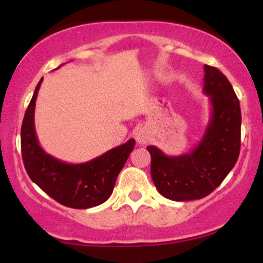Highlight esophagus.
<instances>
[{
    "label": "esophagus",
    "instance_id": "1",
    "mask_svg": "<svg viewBox=\"0 0 263 263\" xmlns=\"http://www.w3.org/2000/svg\"><path fill=\"white\" fill-rule=\"evenodd\" d=\"M135 139H136V141H138V143H140V145H146L147 142H149L151 134L146 128H141V129H139V130H136Z\"/></svg>",
    "mask_w": 263,
    "mask_h": 263
}]
</instances>
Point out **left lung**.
<instances>
[{
	"label": "left lung",
	"instance_id": "8db88e82",
	"mask_svg": "<svg viewBox=\"0 0 263 263\" xmlns=\"http://www.w3.org/2000/svg\"><path fill=\"white\" fill-rule=\"evenodd\" d=\"M202 91L210 98L211 117L200 142L189 153L166 156L156 146L151 176L161 195L192 201L210 195L235 166L240 149V106L232 85L218 68L203 66Z\"/></svg>",
	"mask_w": 263,
	"mask_h": 263
}]
</instances>
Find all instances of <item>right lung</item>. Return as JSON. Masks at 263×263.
I'll return each instance as SVG.
<instances>
[{
    "label": "right lung",
    "instance_id": "obj_1",
    "mask_svg": "<svg viewBox=\"0 0 263 263\" xmlns=\"http://www.w3.org/2000/svg\"><path fill=\"white\" fill-rule=\"evenodd\" d=\"M43 78L38 82L21 125V153L28 176L43 192L63 206L86 210L109 199L135 140L107 151L81 164H69L50 156L39 145L34 128V109Z\"/></svg>",
    "mask_w": 263,
    "mask_h": 263
}]
</instances>
